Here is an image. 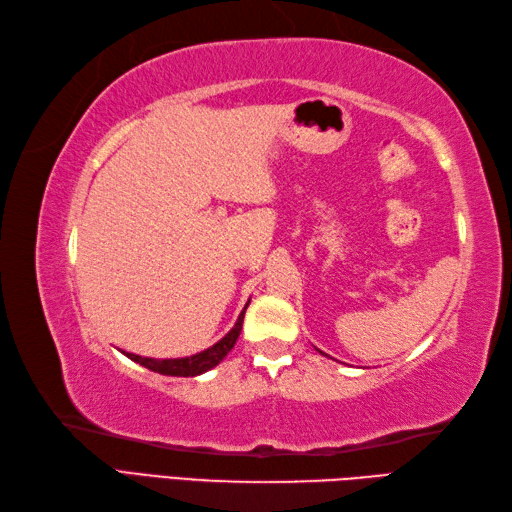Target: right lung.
<instances>
[{
	"label": "right lung",
	"mask_w": 512,
	"mask_h": 512,
	"mask_svg": "<svg viewBox=\"0 0 512 512\" xmlns=\"http://www.w3.org/2000/svg\"><path fill=\"white\" fill-rule=\"evenodd\" d=\"M244 313H246V310H242V315L237 317L233 330H230L226 337H222L217 344L202 350V353H197V355L179 357V359H153V357H142V355L126 353V357H130V359H133V362L142 364L144 368L153 370V373H159V375H170V377H195V375H202V373H206V370L215 368L219 362H222V359L230 353V348L235 346L239 333H242Z\"/></svg>",
	"instance_id": "1"
}]
</instances>
